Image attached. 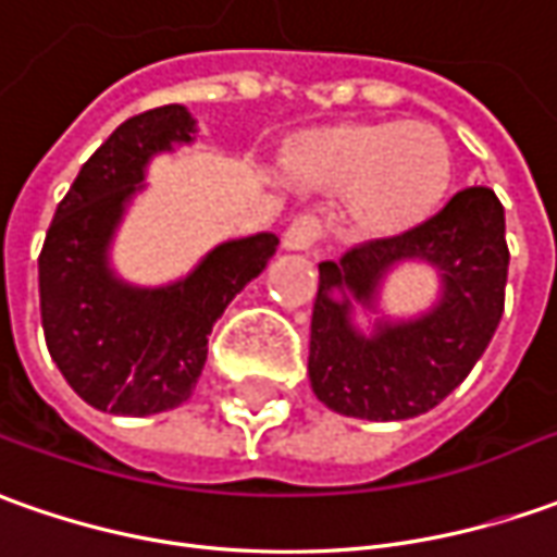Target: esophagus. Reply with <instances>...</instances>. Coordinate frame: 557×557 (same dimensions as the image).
Listing matches in <instances>:
<instances>
[{
  "instance_id": "34e87169",
  "label": "esophagus",
  "mask_w": 557,
  "mask_h": 557,
  "mask_svg": "<svg viewBox=\"0 0 557 557\" xmlns=\"http://www.w3.org/2000/svg\"><path fill=\"white\" fill-rule=\"evenodd\" d=\"M319 238H322V220L304 214L287 226L282 245H285V251H309Z\"/></svg>"
}]
</instances>
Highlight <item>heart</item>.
Returning a JSON list of instances; mask_svg holds the SVG:
<instances>
[{
  "instance_id": "1",
  "label": "heart",
  "mask_w": 557,
  "mask_h": 557,
  "mask_svg": "<svg viewBox=\"0 0 557 557\" xmlns=\"http://www.w3.org/2000/svg\"><path fill=\"white\" fill-rule=\"evenodd\" d=\"M300 168L324 193H352L361 230L401 233L442 205L454 156L429 122L331 125L309 134Z\"/></svg>"
}]
</instances>
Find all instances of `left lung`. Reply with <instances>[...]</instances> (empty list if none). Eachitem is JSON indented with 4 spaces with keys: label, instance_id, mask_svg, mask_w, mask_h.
I'll return each mask as SVG.
<instances>
[{
    "label": "left lung",
    "instance_id": "obj_1",
    "mask_svg": "<svg viewBox=\"0 0 557 557\" xmlns=\"http://www.w3.org/2000/svg\"><path fill=\"white\" fill-rule=\"evenodd\" d=\"M401 262H426L440 275V300L410 320H389L379 290ZM506 214L487 186H469L435 218L408 233L358 245L319 263L309 334V383L343 417L410 420L460 386L503 319ZM375 315L355 324V306Z\"/></svg>",
    "mask_w": 557,
    "mask_h": 557
}]
</instances>
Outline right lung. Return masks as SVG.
Instances as JSON below:
<instances>
[{"label":"right lung","mask_w":557,"mask_h":557,"mask_svg":"<svg viewBox=\"0 0 557 557\" xmlns=\"http://www.w3.org/2000/svg\"><path fill=\"white\" fill-rule=\"evenodd\" d=\"M193 113L168 103L131 115L82 165L39 253L48 352L82 401L149 417L183 405L199 383L208 334L233 297L267 270L278 235L230 238L168 285H131L110 263L113 238L156 156L189 147Z\"/></svg>","instance_id":"add662e5"}]
</instances>
